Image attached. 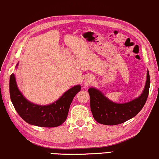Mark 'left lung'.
I'll return each instance as SVG.
<instances>
[{
    "mask_svg": "<svg viewBox=\"0 0 159 159\" xmlns=\"http://www.w3.org/2000/svg\"><path fill=\"white\" fill-rule=\"evenodd\" d=\"M150 85L149 71L142 94L137 98L124 103H117L109 100L98 89H89L90 107L94 119L100 124L115 125L133 118L143 107L147 101Z\"/></svg>",
    "mask_w": 159,
    "mask_h": 159,
    "instance_id": "1",
    "label": "left lung"
}]
</instances>
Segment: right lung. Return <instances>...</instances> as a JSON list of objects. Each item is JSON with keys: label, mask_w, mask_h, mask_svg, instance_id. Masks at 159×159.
<instances>
[{"label": "right lung", "mask_w": 159, "mask_h": 159, "mask_svg": "<svg viewBox=\"0 0 159 159\" xmlns=\"http://www.w3.org/2000/svg\"><path fill=\"white\" fill-rule=\"evenodd\" d=\"M80 89V85H75L54 103L42 106L30 102L23 96L18 89L14 74L10 78V95L14 108L26 122L39 127H57L65 122L70 103Z\"/></svg>", "instance_id": "obj_1"}]
</instances>
